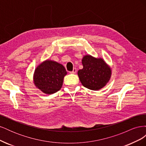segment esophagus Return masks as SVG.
<instances>
[{"mask_svg":"<svg viewBox=\"0 0 146 146\" xmlns=\"http://www.w3.org/2000/svg\"><path fill=\"white\" fill-rule=\"evenodd\" d=\"M77 72V69L76 68H74L72 72H70V74H76Z\"/></svg>","mask_w":146,"mask_h":146,"instance_id":"34e87169","label":"esophagus"}]
</instances>
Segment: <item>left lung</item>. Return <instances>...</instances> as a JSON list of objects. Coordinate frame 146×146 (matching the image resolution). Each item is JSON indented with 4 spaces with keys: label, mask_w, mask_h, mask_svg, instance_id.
I'll return each mask as SVG.
<instances>
[{
    "label": "left lung",
    "mask_w": 146,
    "mask_h": 146,
    "mask_svg": "<svg viewBox=\"0 0 146 146\" xmlns=\"http://www.w3.org/2000/svg\"><path fill=\"white\" fill-rule=\"evenodd\" d=\"M82 63L83 68L78 70L77 74L83 86L98 91L107 85L111 78L112 70L102 58L86 55L83 56Z\"/></svg>",
    "instance_id": "left-lung-1"
}]
</instances>
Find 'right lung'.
I'll return each mask as SVG.
<instances>
[{"label":"right lung","instance_id":"obj_1","mask_svg":"<svg viewBox=\"0 0 146 146\" xmlns=\"http://www.w3.org/2000/svg\"><path fill=\"white\" fill-rule=\"evenodd\" d=\"M67 74L64 66L54 60L47 59L35 68L33 83L38 89L46 94H52L59 91Z\"/></svg>","mask_w":146,"mask_h":146}]
</instances>
